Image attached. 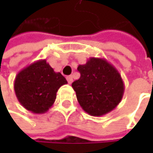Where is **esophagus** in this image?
<instances>
[{
  "instance_id": "esophagus-1",
  "label": "esophagus",
  "mask_w": 153,
  "mask_h": 153,
  "mask_svg": "<svg viewBox=\"0 0 153 153\" xmlns=\"http://www.w3.org/2000/svg\"><path fill=\"white\" fill-rule=\"evenodd\" d=\"M66 80H67L68 83H69V84H71V83L72 82V81H73L72 76H66Z\"/></svg>"
}]
</instances>
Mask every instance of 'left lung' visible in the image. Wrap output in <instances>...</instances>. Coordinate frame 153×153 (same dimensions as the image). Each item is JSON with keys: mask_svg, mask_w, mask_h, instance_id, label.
<instances>
[{"mask_svg": "<svg viewBox=\"0 0 153 153\" xmlns=\"http://www.w3.org/2000/svg\"><path fill=\"white\" fill-rule=\"evenodd\" d=\"M81 74L72 82L76 99L82 110L94 117H100L114 110L121 102L124 83L120 73L105 59L91 57L79 65Z\"/></svg>", "mask_w": 153, "mask_h": 153, "instance_id": "left-lung-1", "label": "left lung"}]
</instances>
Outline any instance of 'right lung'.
Wrapping results in <instances>:
<instances>
[{
  "label": "right lung",
  "instance_id": "right-lung-1",
  "mask_svg": "<svg viewBox=\"0 0 153 153\" xmlns=\"http://www.w3.org/2000/svg\"><path fill=\"white\" fill-rule=\"evenodd\" d=\"M66 83L67 81L61 73L55 72L46 59H40L17 74L15 94L26 110L42 114L52 107L59 88Z\"/></svg>",
  "mask_w": 153,
  "mask_h": 153
}]
</instances>
